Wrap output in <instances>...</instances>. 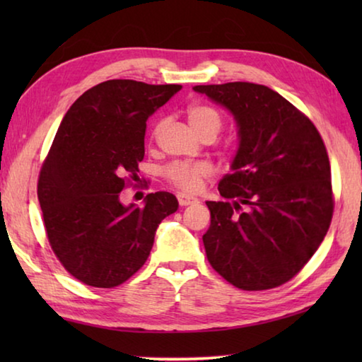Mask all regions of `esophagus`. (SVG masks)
<instances>
[{
    "label": "esophagus",
    "mask_w": 362,
    "mask_h": 362,
    "mask_svg": "<svg viewBox=\"0 0 362 362\" xmlns=\"http://www.w3.org/2000/svg\"><path fill=\"white\" fill-rule=\"evenodd\" d=\"M177 201H179L180 206H189V204H194L198 203V199L193 198V196H188V194H177Z\"/></svg>",
    "instance_id": "obj_1"
}]
</instances>
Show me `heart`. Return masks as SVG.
<instances>
[{
  "label": "heart",
  "instance_id": "heart-1",
  "mask_svg": "<svg viewBox=\"0 0 362 362\" xmlns=\"http://www.w3.org/2000/svg\"><path fill=\"white\" fill-rule=\"evenodd\" d=\"M187 119L193 131L201 139L211 137L214 139L220 132L223 126L222 116L216 108L206 103H193L187 108ZM159 126L155 127L153 134H156ZM211 166L207 163H187V161H174L164 168V177L183 192H198L203 185L204 179L211 175Z\"/></svg>",
  "mask_w": 362,
  "mask_h": 362
}]
</instances>
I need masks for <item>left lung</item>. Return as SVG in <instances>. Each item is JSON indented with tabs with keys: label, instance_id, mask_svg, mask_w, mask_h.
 <instances>
[{
	"label": "left lung",
	"instance_id": "1",
	"mask_svg": "<svg viewBox=\"0 0 362 362\" xmlns=\"http://www.w3.org/2000/svg\"><path fill=\"white\" fill-rule=\"evenodd\" d=\"M235 116L240 148L206 201L203 243L212 268L238 289L287 283L320 247L334 214L326 145L298 108L254 83L194 86Z\"/></svg>",
	"mask_w": 362,
	"mask_h": 362
}]
</instances>
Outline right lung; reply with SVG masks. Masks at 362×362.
<instances>
[{
  "mask_svg": "<svg viewBox=\"0 0 362 362\" xmlns=\"http://www.w3.org/2000/svg\"><path fill=\"white\" fill-rule=\"evenodd\" d=\"M182 89L110 79L76 99L60 122L38 179L49 244L73 278L116 287L144 267L163 218L179 207L173 193L122 206L119 193L139 179L146 119Z\"/></svg>",
  "mask_w": 362,
  "mask_h": 362,
  "instance_id": "right-lung-1",
  "label": "right lung"
}]
</instances>
